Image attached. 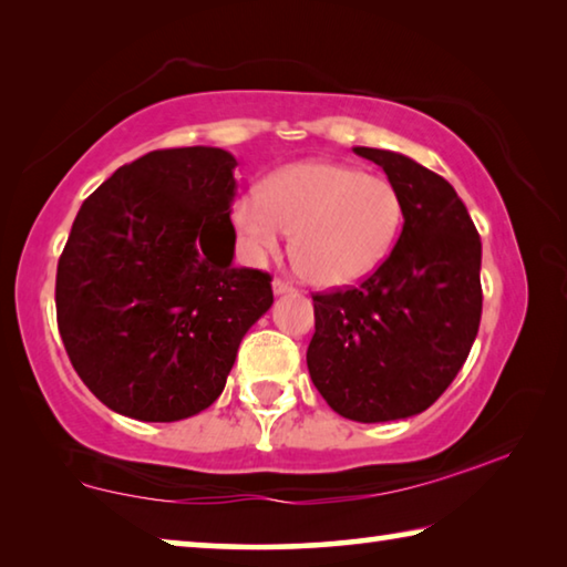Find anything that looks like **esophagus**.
Returning a JSON list of instances; mask_svg holds the SVG:
<instances>
[{"label": "esophagus", "instance_id": "esophagus-1", "mask_svg": "<svg viewBox=\"0 0 567 567\" xmlns=\"http://www.w3.org/2000/svg\"><path fill=\"white\" fill-rule=\"evenodd\" d=\"M272 292L275 295H287V292H295V287L290 282H285V280H275L272 282Z\"/></svg>", "mask_w": 567, "mask_h": 567}]
</instances>
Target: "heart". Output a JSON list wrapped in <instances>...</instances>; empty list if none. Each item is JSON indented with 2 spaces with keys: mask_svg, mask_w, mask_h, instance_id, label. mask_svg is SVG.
<instances>
[{
  "mask_svg": "<svg viewBox=\"0 0 567 567\" xmlns=\"http://www.w3.org/2000/svg\"><path fill=\"white\" fill-rule=\"evenodd\" d=\"M233 223L255 260L277 252L292 233L290 255L305 280L348 287L390 255L402 199L385 177L332 159H302L272 172L260 192L239 195Z\"/></svg>",
  "mask_w": 567,
  "mask_h": 567,
  "instance_id": "obj_1",
  "label": "heart"
}]
</instances>
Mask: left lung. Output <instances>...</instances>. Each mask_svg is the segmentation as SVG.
<instances>
[{
    "instance_id": "8db88e82",
    "label": "left lung",
    "mask_w": 567,
    "mask_h": 567,
    "mask_svg": "<svg viewBox=\"0 0 567 567\" xmlns=\"http://www.w3.org/2000/svg\"><path fill=\"white\" fill-rule=\"evenodd\" d=\"M385 169L402 199V233L368 280L312 295L307 370L338 415L412 417L463 368L483 312V245L447 179L390 150L354 147Z\"/></svg>"
}]
</instances>
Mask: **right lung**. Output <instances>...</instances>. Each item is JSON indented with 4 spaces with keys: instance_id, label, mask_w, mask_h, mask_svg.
Masks as SVG:
<instances>
[{
    "instance_id": "1",
    "label": "right lung",
    "mask_w": 567,
    "mask_h": 567,
    "mask_svg": "<svg viewBox=\"0 0 567 567\" xmlns=\"http://www.w3.org/2000/svg\"><path fill=\"white\" fill-rule=\"evenodd\" d=\"M235 167L219 147L155 150L74 217L56 324L76 375L120 415L175 422L213 405L270 310V275L233 267Z\"/></svg>"
}]
</instances>
